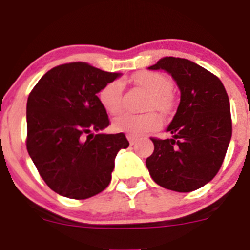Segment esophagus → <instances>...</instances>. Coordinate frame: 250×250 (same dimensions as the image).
Masks as SVG:
<instances>
[{
	"mask_svg": "<svg viewBox=\"0 0 250 250\" xmlns=\"http://www.w3.org/2000/svg\"><path fill=\"white\" fill-rule=\"evenodd\" d=\"M127 139L129 140V144H130V145H134V144L137 143V138H135V137H132V135H127Z\"/></svg>",
	"mask_w": 250,
	"mask_h": 250,
	"instance_id": "obj_1",
	"label": "esophagus"
}]
</instances>
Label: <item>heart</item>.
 I'll return each instance as SVG.
<instances>
[{"label":"heart","mask_w":250,"mask_h":250,"mask_svg":"<svg viewBox=\"0 0 250 250\" xmlns=\"http://www.w3.org/2000/svg\"><path fill=\"white\" fill-rule=\"evenodd\" d=\"M133 82L135 85L148 93L146 99V110H158L168 113L174 107V98L172 94L173 83L169 77L156 71H140L134 75ZM123 84L121 81H112L103 87L99 93L102 106L110 115H117L122 111ZM162 125V118L158 113L150 111L144 115L122 113L117 116L112 122V128L116 132L125 133L132 137H140L145 133L156 130Z\"/></svg>","instance_id":"b5f03b06"}]
</instances>
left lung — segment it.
I'll use <instances>...</instances> for the list:
<instances>
[{"label": "left lung", "instance_id": "left-lung-1", "mask_svg": "<svg viewBox=\"0 0 250 250\" xmlns=\"http://www.w3.org/2000/svg\"><path fill=\"white\" fill-rule=\"evenodd\" d=\"M150 70H166L180 89V104L167 130L172 139L151 138L146 167L156 184L176 192L202 188L220 169L231 135L230 102L215 75L183 58L165 57Z\"/></svg>", "mask_w": 250, "mask_h": 250}]
</instances>
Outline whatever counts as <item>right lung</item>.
I'll return each mask as SVG.
<instances>
[{"instance_id": "right-lung-1", "label": "right lung", "mask_w": 250, "mask_h": 250, "mask_svg": "<svg viewBox=\"0 0 250 250\" xmlns=\"http://www.w3.org/2000/svg\"><path fill=\"white\" fill-rule=\"evenodd\" d=\"M120 76L87 62L58 65L27 98L26 148L54 192L85 200L109 186L115 157L129 146L123 133L103 134L110 120L98 93Z\"/></svg>"}]
</instances>
